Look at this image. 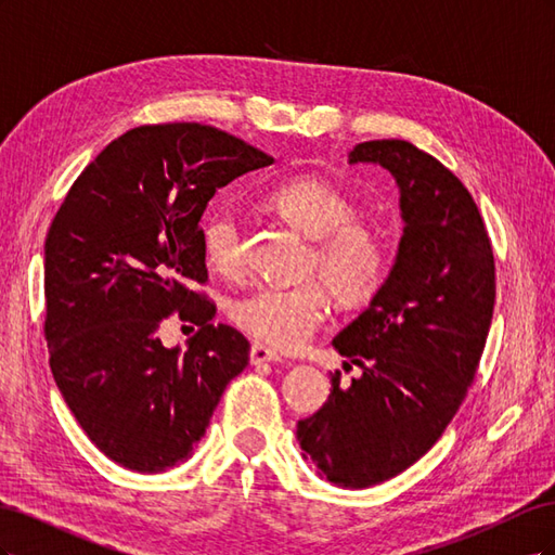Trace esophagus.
<instances>
[{
  "label": "esophagus",
  "instance_id": "34e87169",
  "mask_svg": "<svg viewBox=\"0 0 555 555\" xmlns=\"http://www.w3.org/2000/svg\"><path fill=\"white\" fill-rule=\"evenodd\" d=\"M249 361H251V365H261V363H278V361H282V357L278 354V351L268 349L266 345L255 343L249 349Z\"/></svg>",
  "mask_w": 555,
  "mask_h": 555
}]
</instances>
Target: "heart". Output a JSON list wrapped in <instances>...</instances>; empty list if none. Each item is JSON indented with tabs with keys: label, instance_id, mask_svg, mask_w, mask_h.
<instances>
[{
	"label": "heart",
	"instance_id": "obj_1",
	"mask_svg": "<svg viewBox=\"0 0 555 555\" xmlns=\"http://www.w3.org/2000/svg\"><path fill=\"white\" fill-rule=\"evenodd\" d=\"M263 204L294 229L314 238L306 278L296 287H261L229 308L233 324L251 338L282 351L304 347L328 312V292L345 308L371 300L384 282L386 251L379 231L357 217V204L338 184L319 176L289 178L263 194ZM201 249L212 273L241 278L247 245L238 215L212 210L201 224Z\"/></svg>",
	"mask_w": 555,
	"mask_h": 555
}]
</instances>
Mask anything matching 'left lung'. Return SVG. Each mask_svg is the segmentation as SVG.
<instances>
[{
  "label": "left lung",
  "instance_id": "1",
  "mask_svg": "<svg viewBox=\"0 0 555 555\" xmlns=\"http://www.w3.org/2000/svg\"><path fill=\"white\" fill-rule=\"evenodd\" d=\"M349 162L396 176L405 233L371 308L333 338L363 375L345 386L335 371L296 435L328 481L365 489L422 459L463 405L491 328L495 259L473 194L433 155L384 139Z\"/></svg>",
  "mask_w": 555,
  "mask_h": 555
}]
</instances>
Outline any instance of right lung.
I'll return each mask as SVG.
<instances>
[{"label":"right lung","instance_id":"add662e5","mask_svg":"<svg viewBox=\"0 0 555 555\" xmlns=\"http://www.w3.org/2000/svg\"><path fill=\"white\" fill-rule=\"evenodd\" d=\"M273 157L198 122L141 125L108 143L64 196L46 236L50 371L99 451L164 473L204 438L249 363L241 331L210 324L201 227L212 194ZM169 315L199 326L166 350Z\"/></svg>","mask_w":555,"mask_h":555}]
</instances>
